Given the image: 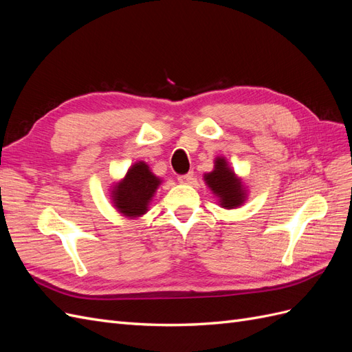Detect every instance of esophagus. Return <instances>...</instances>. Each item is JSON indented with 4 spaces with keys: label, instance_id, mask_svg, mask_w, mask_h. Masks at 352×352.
<instances>
[{
    "label": "esophagus",
    "instance_id": "obj_1",
    "mask_svg": "<svg viewBox=\"0 0 352 352\" xmlns=\"http://www.w3.org/2000/svg\"><path fill=\"white\" fill-rule=\"evenodd\" d=\"M177 180H179V184L188 185V184H190V182H192V180H194V173L189 172V173H186V175H180V176L177 177Z\"/></svg>",
    "mask_w": 352,
    "mask_h": 352
}]
</instances>
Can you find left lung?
Returning a JSON list of instances; mask_svg holds the SVG:
<instances>
[{"mask_svg":"<svg viewBox=\"0 0 352 352\" xmlns=\"http://www.w3.org/2000/svg\"><path fill=\"white\" fill-rule=\"evenodd\" d=\"M207 186L219 198L223 208H236L242 206L247 199V189H245L241 177L229 167L225 157H217L214 160V170L204 175Z\"/></svg>","mask_w":352,"mask_h":352,"instance_id":"left-lung-1","label":"left lung"}]
</instances>
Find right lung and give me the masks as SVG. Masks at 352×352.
Masks as SVG:
<instances>
[{"label": "right lung", "mask_w": 352, "mask_h": 352, "mask_svg": "<svg viewBox=\"0 0 352 352\" xmlns=\"http://www.w3.org/2000/svg\"><path fill=\"white\" fill-rule=\"evenodd\" d=\"M162 184L150 167L138 162L127 170L124 177L111 189V199L117 211L124 217H141L148 211V206Z\"/></svg>", "instance_id": "1"}]
</instances>
